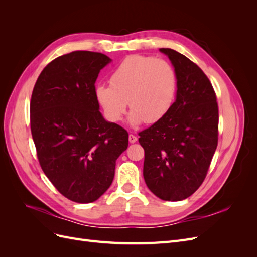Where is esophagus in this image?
Segmentation results:
<instances>
[{"label":"esophagus","mask_w":257,"mask_h":257,"mask_svg":"<svg viewBox=\"0 0 257 257\" xmlns=\"http://www.w3.org/2000/svg\"><path fill=\"white\" fill-rule=\"evenodd\" d=\"M128 142H130L131 144L136 143V142H137V137H136L135 135H133V134H130V135H128Z\"/></svg>","instance_id":"1"}]
</instances>
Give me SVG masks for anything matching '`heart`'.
<instances>
[{"label": "heart", "instance_id": "heart-1", "mask_svg": "<svg viewBox=\"0 0 257 257\" xmlns=\"http://www.w3.org/2000/svg\"><path fill=\"white\" fill-rule=\"evenodd\" d=\"M177 87V74L169 62L134 54L112 72L110 84L96 85L95 96L111 122L121 120L128 103V122L137 126L162 119L174 104Z\"/></svg>", "mask_w": 257, "mask_h": 257}]
</instances>
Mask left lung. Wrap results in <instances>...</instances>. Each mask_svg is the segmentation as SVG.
<instances>
[{"label":"left lung","mask_w":257,"mask_h":257,"mask_svg":"<svg viewBox=\"0 0 257 257\" xmlns=\"http://www.w3.org/2000/svg\"><path fill=\"white\" fill-rule=\"evenodd\" d=\"M177 74L176 99L169 111L139 133L145 150L144 178L163 200L188 198L205 180L217 146L219 109L212 84L183 54L160 48Z\"/></svg>","instance_id":"left-lung-1"}]
</instances>
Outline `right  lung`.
<instances>
[{
	"instance_id": "obj_1",
	"label": "right lung",
	"mask_w": 257,
	"mask_h": 257,
	"mask_svg": "<svg viewBox=\"0 0 257 257\" xmlns=\"http://www.w3.org/2000/svg\"><path fill=\"white\" fill-rule=\"evenodd\" d=\"M106 54L73 51L38 76L30 104L31 132L43 172L62 195L88 204L109 189L128 134L104 119L95 96Z\"/></svg>"
}]
</instances>
